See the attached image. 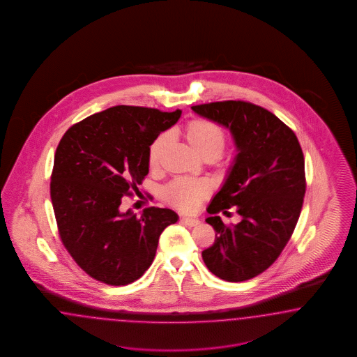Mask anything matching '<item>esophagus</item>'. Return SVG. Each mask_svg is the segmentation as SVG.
Instances as JSON below:
<instances>
[{
    "label": "esophagus",
    "instance_id": "1",
    "mask_svg": "<svg viewBox=\"0 0 357 357\" xmlns=\"http://www.w3.org/2000/svg\"><path fill=\"white\" fill-rule=\"evenodd\" d=\"M181 222L188 227H197L200 224V221L197 218H191V217H182Z\"/></svg>",
    "mask_w": 357,
    "mask_h": 357
}]
</instances>
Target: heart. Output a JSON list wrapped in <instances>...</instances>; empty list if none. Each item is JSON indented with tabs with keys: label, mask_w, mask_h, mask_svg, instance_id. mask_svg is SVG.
Listing matches in <instances>:
<instances>
[{
	"label": "heart",
	"mask_w": 357,
	"mask_h": 357,
	"mask_svg": "<svg viewBox=\"0 0 357 357\" xmlns=\"http://www.w3.org/2000/svg\"><path fill=\"white\" fill-rule=\"evenodd\" d=\"M184 137L195 153L202 158H217L227 145V135L224 130L211 120H191L183 130ZM166 144V136H158L151 142L148 151L149 167H157L163 146ZM209 184L202 181L176 179L165 190V199L172 206L182 211H191L200 199L209 194Z\"/></svg>",
	"instance_id": "obj_1"
}]
</instances>
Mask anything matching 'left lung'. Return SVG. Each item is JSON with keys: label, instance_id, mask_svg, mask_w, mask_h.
<instances>
[{"label": "left lung", "instance_id": "obj_1", "mask_svg": "<svg viewBox=\"0 0 357 357\" xmlns=\"http://www.w3.org/2000/svg\"><path fill=\"white\" fill-rule=\"evenodd\" d=\"M191 108L227 128L237 151L206 208L216 238L202 257L217 278L249 280L278 259L298 221L306 190L303 149L294 132L266 108L241 100ZM231 206L241 221L227 227L216 213L227 215Z\"/></svg>", "mask_w": 357, "mask_h": 357}]
</instances>
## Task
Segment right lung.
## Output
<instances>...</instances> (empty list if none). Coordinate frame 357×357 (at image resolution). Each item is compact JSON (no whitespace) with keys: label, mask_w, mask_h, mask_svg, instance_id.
Masks as SVG:
<instances>
[{"label":"right lung","mask_w":357,"mask_h":357,"mask_svg":"<svg viewBox=\"0 0 357 357\" xmlns=\"http://www.w3.org/2000/svg\"><path fill=\"white\" fill-rule=\"evenodd\" d=\"M182 111L115 106L65 132L54 153L51 199L65 249L89 276L127 285L145 273L165 227L179 217L151 206L137 217L121 200L149 173L148 151Z\"/></svg>","instance_id":"right-lung-1"}]
</instances>
